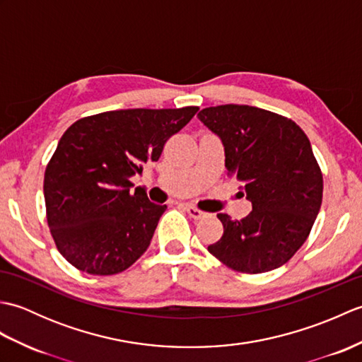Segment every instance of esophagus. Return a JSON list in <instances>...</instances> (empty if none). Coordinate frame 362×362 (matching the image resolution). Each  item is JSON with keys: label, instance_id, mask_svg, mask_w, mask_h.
Masks as SVG:
<instances>
[{"label": "esophagus", "instance_id": "esophagus-1", "mask_svg": "<svg viewBox=\"0 0 362 362\" xmlns=\"http://www.w3.org/2000/svg\"><path fill=\"white\" fill-rule=\"evenodd\" d=\"M185 210H187V213H188L189 216L193 218V219H202V218L206 216V213H204V211H201V210H197L196 206H193V205H187Z\"/></svg>", "mask_w": 362, "mask_h": 362}]
</instances>
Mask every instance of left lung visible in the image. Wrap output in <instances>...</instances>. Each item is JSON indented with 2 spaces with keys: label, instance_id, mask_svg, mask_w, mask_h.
I'll return each instance as SVG.
<instances>
[{
  "label": "left lung",
  "instance_id": "8db88e82",
  "mask_svg": "<svg viewBox=\"0 0 362 362\" xmlns=\"http://www.w3.org/2000/svg\"><path fill=\"white\" fill-rule=\"evenodd\" d=\"M197 118L221 138L228 175L252 211L241 221L219 213L221 240L209 252L244 274L283 266L308 238L322 204L320 168L294 121L252 105L206 107Z\"/></svg>",
  "mask_w": 362,
  "mask_h": 362
}]
</instances>
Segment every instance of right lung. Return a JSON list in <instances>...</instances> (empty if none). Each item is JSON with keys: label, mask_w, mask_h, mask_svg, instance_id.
I'll return each mask as SVG.
<instances>
[{"label": "right lung", "mask_w": 362, "mask_h": 362, "mask_svg": "<svg viewBox=\"0 0 362 362\" xmlns=\"http://www.w3.org/2000/svg\"><path fill=\"white\" fill-rule=\"evenodd\" d=\"M199 107L127 109L66 129L45 171L46 219L68 263L91 275L126 271L149 247L166 205L151 202L130 177L157 161L169 136Z\"/></svg>", "instance_id": "right-lung-1"}]
</instances>
